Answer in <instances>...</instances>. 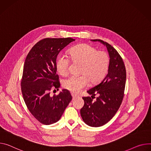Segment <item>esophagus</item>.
<instances>
[{"mask_svg": "<svg viewBox=\"0 0 151 151\" xmlns=\"http://www.w3.org/2000/svg\"><path fill=\"white\" fill-rule=\"evenodd\" d=\"M72 98H73V99H75V98H76L78 96L76 95H75V94H73V93H72Z\"/></svg>", "mask_w": 151, "mask_h": 151, "instance_id": "1", "label": "esophagus"}]
</instances>
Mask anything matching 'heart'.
I'll list each match as a JSON object with an SVG mask.
<instances>
[{
	"label": "heart",
	"mask_w": 151,
	"mask_h": 151,
	"mask_svg": "<svg viewBox=\"0 0 151 151\" xmlns=\"http://www.w3.org/2000/svg\"><path fill=\"white\" fill-rule=\"evenodd\" d=\"M70 58L74 62L83 63L82 76H72L65 79L63 87L73 93H78L88 86L90 80L93 84L101 82L107 74L109 58L103 50H98L94 46L84 43L73 47L69 52ZM70 60L64 55H60L56 60L57 72L65 76L69 71Z\"/></svg>",
	"instance_id": "heart-1"
}]
</instances>
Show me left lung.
<instances>
[{
  "instance_id": "1",
  "label": "left lung",
  "mask_w": 151,
  "mask_h": 151,
  "mask_svg": "<svg viewBox=\"0 0 151 151\" xmlns=\"http://www.w3.org/2000/svg\"><path fill=\"white\" fill-rule=\"evenodd\" d=\"M106 46L109 56L108 74L101 83L87 91L91 97H83L84 105L80 113L88 126L99 127L110 120L122 104L126 83V69L123 61L117 51L101 40H91ZM99 97L94 101V96Z\"/></svg>"
}]
</instances>
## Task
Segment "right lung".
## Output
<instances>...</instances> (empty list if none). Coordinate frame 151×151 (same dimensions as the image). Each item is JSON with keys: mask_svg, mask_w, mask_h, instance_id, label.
I'll return each mask as SVG.
<instances>
[{"mask_svg": "<svg viewBox=\"0 0 151 151\" xmlns=\"http://www.w3.org/2000/svg\"><path fill=\"white\" fill-rule=\"evenodd\" d=\"M75 40L68 37L43 39L32 47L25 59L21 81L23 99L30 113L44 125L58 122L72 99L67 90L53 96L50 91L60 87L55 64L58 55Z\"/></svg>", "mask_w": 151, "mask_h": 151, "instance_id": "1", "label": "right lung"}]
</instances>
